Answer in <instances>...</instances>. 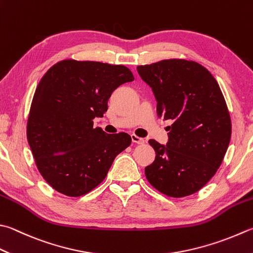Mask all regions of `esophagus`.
Wrapping results in <instances>:
<instances>
[{"label": "esophagus", "mask_w": 253, "mask_h": 253, "mask_svg": "<svg viewBox=\"0 0 253 253\" xmlns=\"http://www.w3.org/2000/svg\"><path fill=\"white\" fill-rule=\"evenodd\" d=\"M131 139H132V142L135 143V144H143V143H144V139H142V137L137 136L135 134H132Z\"/></svg>", "instance_id": "obj_1"}]
</instances>
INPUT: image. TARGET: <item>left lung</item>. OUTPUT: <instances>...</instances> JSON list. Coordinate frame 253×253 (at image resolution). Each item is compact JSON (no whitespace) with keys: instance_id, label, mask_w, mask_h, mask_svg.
I'll list each match as a JSON object with an SVG mask.
<instances>
[{"instance_id":"obj_1","label":"left lung","mask_w":253,"mask_h":253,"mask_svg":"<svg viewBox=\"0 0 253 253\" xmlns=\"http://www.w3.org/2000/svg\"><path fill=\"white\" fill-rule=\"evenodd\" d=\"M153 90L157 114L170 120L168 146L150 140L155 161L145 168L149 183L169 197L202 189L221 165L231 137V120L217 80L201 64L170 58L137 66Z\"/></svg>"}]
</instances>
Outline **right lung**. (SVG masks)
Listing matches in <instances>:
<instances>
[{"mask_svg": "<svg viewBox=\"0 0 253 253\" xmlns=\"http://www.w3.org/2000/svg\"><path fill=\"white\" fill-rule=\"evenodd\" d=\"M134 80L123 65L60 60L37 84L26 135L35 164L60 194L80 197L106 178L116 156L131 144L125 132L108 134L93 119L108 110L119 85Z\"/></svg>", "mask_w": 253, "mask_h": 253, "instance_id": "add662e5", "label": "right lung"}]
</instances>
